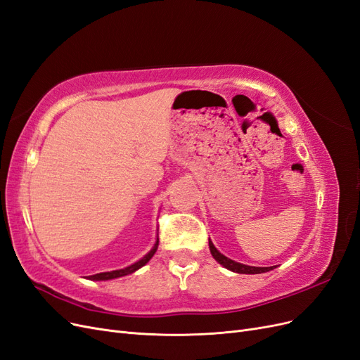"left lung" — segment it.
<instances>
[{"instance_id": "8db88e82", "label": "left lung", "mask_w": 360, "mask_h": 360, "mask_svg": "<svg viewBox=\"0 0 360 360\" xmlns=\"http://www.w3.org/2000/svg\"><path fill=\"white\" fill-rule=\"evenodd\" d=\"M209 248L210 252L213 255V258L219 263L221 266H224L225 269L234 271V274H243V275H258V274H266V271L274 270L276 266H270V267H254V266H246L242 263H237V261L225 257L224 254H221L213 245V242L209 238Z\"/></svg>"}]
</instances>
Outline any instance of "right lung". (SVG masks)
Here are the masks:
<instances>
[{"instance_id": "right-lung-1", "label": "right lung", "mask_w": 360, "mask_h": 360, "mask_svg": "<svg viewBox=\"0 0 360 360\" xmlns=\"http://www.w3.org/2000/svg\"><path fill=\"white\" fill-rule=\"evenodd\" d=\"M158 246H159V238H156L155 246L151 248L143 258L138 259L136 263L130 264V266H127V267H124V269H120V270H111V271H103V274L91 275V276H89V279H90V281H110V279H117V278H122V276L134 274V271H136L138 269H141V267L146 266V264L148 263V261L151 259V257H153V255L156 254Z\"/></svg>"}]
</instances>
